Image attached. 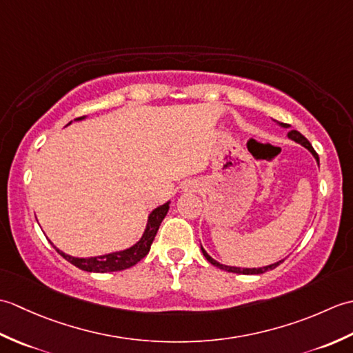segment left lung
<instances>
[{
    "label": "left lung",
    "instance_id": "obj_1",
    "mask_svg": "<svg viewBox=\"0 0 353 353\" xmlns=\"http://www.w3.org/2000/svg\"><path fill=\"white\" fill-rule=\"evenodd\" d=\"M277 123V121H276ZM279 124L281 127H283V129H290V125L288 124H283V123H277ZM287 137L291 139V141H294V142H297V144H301L302 147H305L306 150H308V152L314 156V159L317 161V163H319V156H317V153H316V150L312 148V145L310 144V141L306 139L303 134L301 133V132H297V130H290L288 132V134ZM200 249H201V253H203V256L211 262L212 265H215V267H219V268H221V270H226V272H230V273H238V274H262V273H265V272H268V270H273V268H276L277 265L279 264H282L283 262V259H281V261H277V262H274V264H270V265H265V267H258V268H243V267H232V265H226V264H221V262H219V261H215L211 254H209L205 249H203V245L200 244Z\"/></svg>",
    "mask_w": 353,
    "mask_h": 353
}]
</instances>
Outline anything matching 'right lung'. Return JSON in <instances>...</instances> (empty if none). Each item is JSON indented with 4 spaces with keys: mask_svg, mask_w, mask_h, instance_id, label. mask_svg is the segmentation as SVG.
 Returning <instances> with one entry per match:
<instances>
[{
    "mask_svg": "<svg viewBox=\"0 0 353 353\" xmlns=\"http://www.w3.org/2000/svg\"><path fill=\"white\" fill-rule=\"evenodd\" d=\"M85 118L86 117H81V118L74 119V121H81V119H85ZM170 203H171V201H167V203L157 206L156 209H153L152 212H150L148 219H147L145 229H144V232H142V236L133 245L127 247V249H124V250L110 252V253H106V254H100V256L79 258V256H71V254L59 250L54 244H52L51 241L50 243L57 250V253H61L66 261L71 262L72 265H76L80 270H85V272H89V273L121 272V270L130 268L134 264H138V262L150 252V247H152L153 239L157 234V230H159L161 223L165 219V215H167V212H168Z\"/></svg>",
    "mask_w": 353,
    "mask_h": 353,
    "instance_id": "1",
    "label": "right lung"
}]
</instances>
